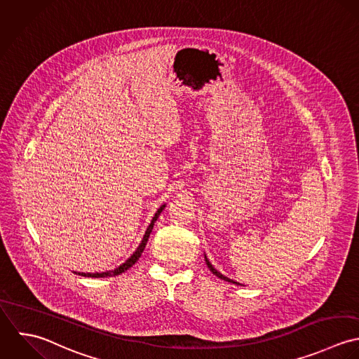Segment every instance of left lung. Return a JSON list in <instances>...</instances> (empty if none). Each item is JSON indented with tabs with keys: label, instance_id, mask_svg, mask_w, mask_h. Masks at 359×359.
<instances>
[{
	"label": "left lung",
	"instance_id": "left-lung-1",
	"mask_svg": "<svg viewBox=\"0 0 359 359\" xmlns=\"http://www.w3.org/2000/svg\"><path fill=\"white\" fill-rule=\"evenodd\" d=\"M205 262H207V265H208V268H210V271L215 275V276H217L219 279H222V280H224V282H229V283H233V285H240V283H237V282H234V280H231V279H229V278H226V276H223L220 272H217L216 271L215 268L212 266V264L210 262V259L207 258V255H205ZM240 286H243V285H240Z\"/></svg>",
	"mask_w": 359,
	"mask_h": 359
}]
</instances>
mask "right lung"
I'll return each mask as SVG.
<instances>
[{
    "label": "right lung",
    "mask_w": 359,
    "mask_h": 359,
    "mask_svg": "<svg viewBox=\"0 0 359 359\" xmlns=\"http://www.w3.org/2000/svg\"><path fill=\"white\" fill-rule=\"evenodd\" d=\"M163 208H165V205H162V207L155 212V215L152 217V220H151L149 226H148V227H147V230H145V234H144L143 240H142L140 245L137 247V250L133 252V255H132V257H130L125 264H122L121 266H118V268H116V269H114V271L102 272V273H83V272H74V273H76V275H80V276H84V278H112V276H118V275H121V273L126 272V271H128L129 268H132V266L139 261V258L142 257L144 248H145V244H147V241H148V237H149V234H151V231H152L154 223L156 222L158 216H159V214L163 211Z\"/></svg>",
    "instance_id": "obj_1"
}]
</instances>
